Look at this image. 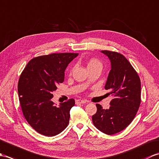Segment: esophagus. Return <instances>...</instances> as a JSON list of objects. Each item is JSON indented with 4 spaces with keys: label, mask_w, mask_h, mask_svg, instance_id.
<instances>
[{
    "label": "esophagus",
    "mask_w": 159,
    "mask_h": 159,
    "mask_svg": "<svg viewBox=\"0 0 159 159\" xmlns=\"http://www.w3.org/2000/svg\"><path fill=\"white\" fill-rule=\"evenodd\" d=\"M86 102H87L86 100H85L78 99V100H76V104H85Z\"/></svg>",
    "instance_id": "esophagus-1"
}]
</instances>
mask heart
Returning a JSON list of instances; mask_svg holds the SVG:
<instances>
[{
    "label": "heart",
    "mask_w": 159,
    "mask_h": 159,
    "mask_svg": "<svg viewBox=\"0 0 159 159\" xmlns=\"http://www.w3.org/2000/svg\"><path fill=\"white\" fill-rule=\"evenodd\" d=\"M102 67V63H100V61L96 59H91L88 63H87V68L89 67Z\"/></svg>",
    "instance_id": "heart-1"
}]
</instances>
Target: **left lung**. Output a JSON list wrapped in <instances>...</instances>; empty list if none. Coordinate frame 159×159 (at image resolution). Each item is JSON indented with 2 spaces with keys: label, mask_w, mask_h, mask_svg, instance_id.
<instances>
[{
  "label": "left lung",
  "mask_w": 159,
  "mask_h": 159,
  "mask_svg": "<svg viewBox=\"0 0 159 159\" xmlns=\"http://www.w3.org/2000/svg\"><path fill=\"white\" fill-rule=\"evenodd\" d=\"M111 62V70L104 86L113 99L109 109L96 104L97 112L92 121L107 134L123 130L135 117L141 103V81L136 71L125 57L116 52L102 50Z\"/></svg>",
  "instance_id": "8db88e82"
}]
</instances>
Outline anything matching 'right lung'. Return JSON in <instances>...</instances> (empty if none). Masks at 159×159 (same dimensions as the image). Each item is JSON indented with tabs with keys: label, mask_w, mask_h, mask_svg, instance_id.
Masks as SVG:
<instances>
[{
	"label": "right lung",
	"mask_w": 159,
	"mask_h": 159,
	"mask_svg": "<svg viewBox=\"0 0 159 159\" xmlns=\"http://www.w3.org/2000/svg\"><path fill=\"white\" fill-rule=\"evenodd\" d=\"M78 53H52L31 59L19 79L18 92L22 113L33 128L43 135L53 137L69 124L73 98L57 106L53 92L64 81L65 70Z\"/></svg>",
	"instance_id": "obj_1"
}]
</instances>
